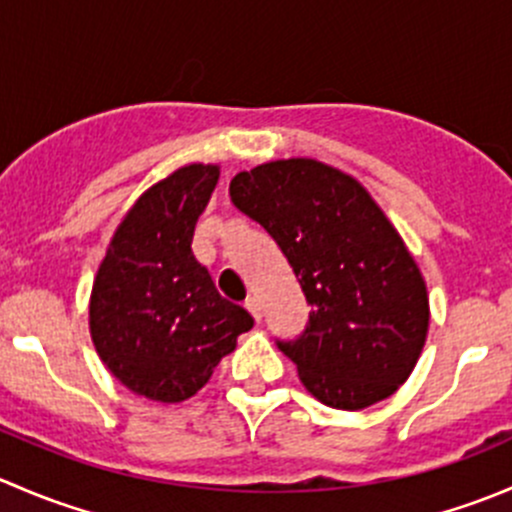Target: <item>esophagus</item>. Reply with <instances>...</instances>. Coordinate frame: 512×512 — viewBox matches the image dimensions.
Here are the masks:
<instances>
[{"instance_id": "1", "label": "esophagus", "mask_w": 512, "mask_h": 512, "mask_svg": "<svg viewBox=\"0 0 512 512\" xmlns=\"http://www.w3.org/2000/svg\"><path fill=\"white\" fill-rule=\"evenodd\" d=\"M245 307H247V312L252 314V319H255V322H260V319H262L260 299H257V297H247V299H245Z\"/></svg>"}]
</instances>
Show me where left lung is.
Returning <instances> with one entry per match:
<instances>
[{"label":"left lung","mask_w":512,"mask_h":512,"mask_svg":"<svg viewBox=\"0 0 512 512\" xmlns=\"http://www.w3.org/2000/svg\"><path fill=\"white\" fill-rule=\"evenodd\" d=\"M230 198L280 245L312 307L297 339H277L304 389L342 411L389 399L421 356L428 294L364 185L319 160L289 158L237 173Z\"/></svg>","instance_id":"1"}]
</instances>
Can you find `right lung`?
Here are the masks:
<instances>
[{
    "mask_svg": "<svg viewBox=\"0 0 512 512\" xmlns=\"http://www.w3.org/2000/svg\"><path fill=\"white\" fill-rule=\"evenodd\" d=\"M218 178V165L193 163L148 188L113 232L91 289L98 356L126 389L160 404L198 394L255 324L190 250Z\"/></svg>",
    "mask_w": 512,
    "mask_h": 512,
    "instance_id": "right-lung-1",
    "label": "right lung"
}]
</instances>
